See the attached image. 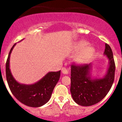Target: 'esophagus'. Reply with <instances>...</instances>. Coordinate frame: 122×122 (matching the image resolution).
I'll return each mask as SVG.
<instances>
[{
	"label": "esophagus",
	"instance_id": "34e87169",
	"mask_svg": "<svg viewBox=\"0 0 122 122\" xmlns=\"http://www.w3.org/2000/svg\"><path fill=\"white\" fill-rule=\"evenodd\" d=\"M62 73L65 74H68V71L65 67H63L62 68Z\"/></svg>",
	"mask_w": 122,
	"mask_h": 122
}]
</instances>
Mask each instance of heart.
Listing matches in <instances>:
<instances>
[{"label": "heart", "mask_w": 122, "mask_h": 122, "mask_svg": "<svg viewBox=\"0 0 122 122\" xmlns=\"http://www.w3.org/2000/svg\"><path fill=\"white\" fill-rule=\"evenodd\" d=\"M87 43L86 41H79L74 45L75 51H79L74 57V61L77 64H84L90 62L93 58L95 49L91 46H86Z\"/></svg>", "instance_id": "1"}]
</instances>
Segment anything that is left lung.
<instances>
[{
  "label": "left lung",
  "instance_id": "left-lung-1",
  "mask_svg": "<svg viewBox=\"0 0 122 122\" xmlns=\"http://www.w3.org/2000/svg\"><path fill=\"white\" fill-rule=\"evenodd\" d=\"M104 55L108 59V67L103 77H92V63L77 66L71 65L70 92L77 104L90 106L103 100L111 88L114 81L115 62L112 49L105 44Z\"/></svg>",
  "mask_w": 122,
  "mask_h": 122
}]
</instances>
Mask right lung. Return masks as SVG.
Wrapping results in <instances>:
<instances>
[{
  "instance_id": "right-lung-1",
  "label": "right lung",
  "mask_w": 122,
  "mask_h": 122,
  "mask_svg": "<svg viewBox=\"0 0 122 122\" xmlns=\"http://www.w3.org/2000/svg\"><path fill=\"white\" fill-rule=\"evenodd\" d=\"M16 45V43L11 49L6 63V77L10 89L16 98L25 105L33 107H41L50 100L60 78V71L49 72L40 80L32 84L19 82L13 77L10 68V55Z\"/></svg>"
}]
</instances>
